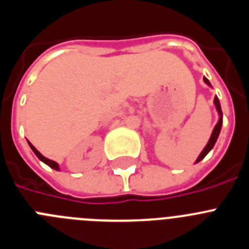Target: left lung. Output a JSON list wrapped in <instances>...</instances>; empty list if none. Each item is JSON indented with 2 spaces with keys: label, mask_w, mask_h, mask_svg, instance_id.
I'll return each mask as SVG.
<instances>
[{
  "label": "left lung",
  "mask_w": 249,
  "mask_h": 249,
  "mask_svg": "<svg viewBox=\"0 0 249 249\" xmlns=\"http://www.w3.org/2000/svg\"><path fill=\"white\" fill-rule=\"evenodd\" d=\"M203 81H204V83H207V85L210 86V87H212V85H211V83H210V81L207 80L206 77H203ZM213 103H214V106H215V109H217V112H218V116H219V118H218V122H217V124H215V126H214V128H213V131H212V135H211V137H210V141H208V143L206 144V147H204V148H203V151H202L201 153H199L198 158H197V160H196V163H198L199 160H203L204 157H206L207 155H208V152H210L211 149L213 148V146H214V144H215V142H217V138H218V136H219V132H221V128H222V123H223V113H222V109H221V103H219V100H218V97H217V96H215V97H214V101H213Z\"/></svg>",
  "instance_id": "1"
}]
</instances>
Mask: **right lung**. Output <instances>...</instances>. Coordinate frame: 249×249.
I'll use <instances>...</instances> for the list:
<instances>
[{"label":"right lung","instance_id":"obj_1","mask_svg":"<svg viewBox=\"0 0 249 249\" xmlns=\"http://www.w3.org/2000/svg\"><path fill=\"white\" fill-rule=\"evenodd\" d=\"M27 142H28V141H27ZM28 144H30L31 149H32V151L35 152V155H36L37 157H38L39 160H42L43 163H46V164H47V166H50L51 168L56 169V171H59V166H58V163H57V162H54V160H48V158H46L45 156L41 155V153H39V152L37 151L36 148H35V146L32 143H31V142H28Z\"/></svg>","mask_w":249,"mask_h":249}]
</instances>
